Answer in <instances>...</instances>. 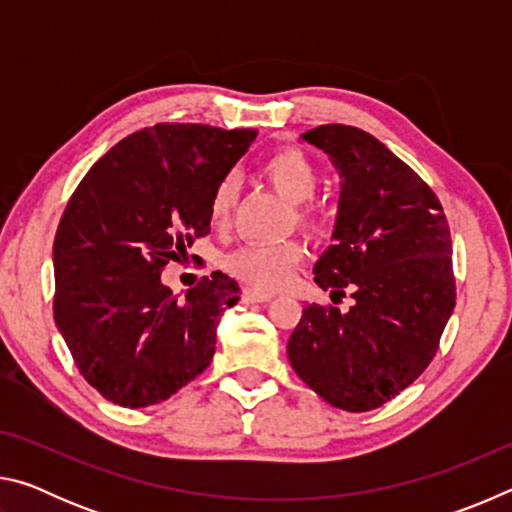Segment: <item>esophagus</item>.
I'll return each instance as SVG.
<instances>
[{
	"instance_id": "34e87169",
	"label": "esophagus",
	"mask_w": 512,
	"mask_h": 512,
	"mask_svg": "<svg viewBox=\"0 0 512 512\" xmlns=\"http://www.w3.org/2000/svg\"><path fill=\"white\" fill-rule=\"evenodd\" d=\"M273 296H268V293H262L257 289H244L241 291V300L246 302V305H253V302H268Z\"/></svg>"
}]
</instances>
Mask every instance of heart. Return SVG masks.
Wrapping results in <instances>:
<instances>
[{
    "label": "heart",
    "mask_w": 512,
    "mask_h": 512,
    "mask_svg": "<svg viewBox=\"0 0 512 512\" xmlns=\"http://www.w3.org/2000/svg\"><path fill=\"white\" fill-rule=\"evenodd\" d=\"M259 173L284 201L291 203V214L298 228L316 232L323 223V212L314 201L320 173L309 155L300 149H277L259 162ZM239 201V180L228 173L210 196V221L214 228H225ZM307 250L296 239L282 244H246L223 257V268L241 282L262 291H275L305 262Z\"/></svg>",
    "instance_id": "heart-1"
}]
</instances>
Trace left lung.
<instances>
[{"mask_svg":"<svg viewBox=\"0 0 512 512\" xmlns=\"http://www.w3.org/2000/svg\"><path fill=\"white\" fill-rule=\"evenodd\" d=\"M341 173L334 244L316 284L354 298L348 314L309 305L289 339V361L336 409L363 413L393 400L436 357L456 305L452 235L443 205L377 137L345 124L302 133Z\"/></svg>","mask_w":512,"mask_h":512,"instance_id":"left-lung-1","label":"left lung"}]
</instances>
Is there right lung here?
<instances>
[{
    "instance_id": "right-lung-1",
    "label": "right lung",
    "mask_w": 512,
    "mask_h": 512,
    "mask_svg": "<svg viewBox=\"0 0 512 512\" xmlns=\"http://www.w3.org/2000/svg\"><path fill=\"white\" fill-rule=\"evenodd\" d=\"M255 128L155 124L92 164L60 216L54 318L76 368L119 406L169 400L210 366L216 323L239 300L214 271L180 302L160 275L210 235V196Z\"/></svg>"
}]
</instances>
